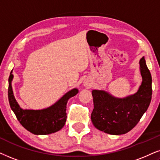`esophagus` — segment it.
Listing matches in <instances>:
<instances>
[{"mask_svg": "<svg viewBox=\"0 0 160 160\" xmlns=\"http://www.w3.org/2000/svg\"><path fill=\"white\" fill-rule=\"evenodd\" d=\"M86 86H87V87H89V85H88V84H86Z\"/></svg>", "mask_w": 160, "mask_h": 160, "instance_id": "1", "label": "esophagus"}]
</instances>
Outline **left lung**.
Listing matches in <instances>:
<instances>
[{
  "label": "left lung",
  "instance_id": "left-lung-1",
  "mask_svg": "<svg viewBox=\"0 0 160 160\" xmlns=\"http://www.w3.org/2000/svg\"><path fill=\"white\" fill-rule=\"evenodd\" d=\"M139 65L142 82L136 94L119 99L104 91H92L94 108L91 119L98 130L113 135L126 134L146 112L152 96V78L144 57Z\"/></svg>",
  "mask_w": 160,
  "mask_h": 160
}]
</instances>
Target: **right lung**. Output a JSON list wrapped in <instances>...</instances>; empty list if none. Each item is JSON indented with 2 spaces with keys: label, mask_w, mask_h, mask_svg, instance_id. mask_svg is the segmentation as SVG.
Returning a JSON list of instances; mask_svg holds the SVG:
<instances>
[{
  "label": "right lung",
  "mask_w": 160,
  "mask_h": 160,
  "mask_svg": "<svg viewBox=\"0 0 160 160\" xmlns=\"http://www.w3.org/2000/svg\"><path fill=\"white\" fill-rule=\"evenodd\" d=\"M13 75L9 78L8 98L10 107L15 113L18 120L26 130L34 134L46 135L60 131L66 121V103L69 98L78 93L77 88L66 93L53 106L43 110H23L20 108L14 97L12 80Z\"/></svg>",
  "instance_id": "right-lung-1"
}]
</instances>
